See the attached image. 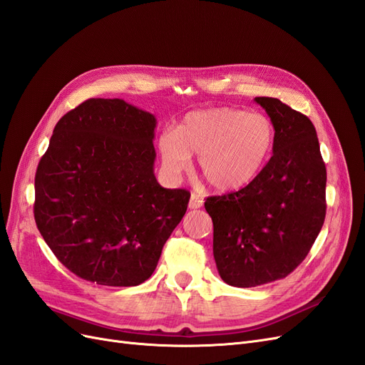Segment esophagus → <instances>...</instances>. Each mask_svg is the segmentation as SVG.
I'll return each instance as SVG.
<instances>
[{"label":"esophagus","mask_w":365,"mask_h":365,"mask_svg":"<svg viewBox=\"0 0 365 365\" xmlns=\"http://www.w3.org/2000/svg\"><path fill=\"white\" fill-rule=\"evenodd\" d=\"M202 200L197 195H195V193H192V196H190V201H189V208L190 210H196V208H201L202 207Z\"/></svg>","instance_id":"obj_1"}]
</instances>
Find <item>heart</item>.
I'll use <instances>...</instances> for the list:
<instances>
[{"instance_id":"heart-1","label":"heart","mask_w":365,"mask_h":365,"mask_svg":"<svg viewBox=\"0 0 365 365\" xmlns=\"http://www.w3.org/2000/svg\"><path fill=\"white\" fill-rule=\"evenodd\" d=\"M277 130L264 114L236 108H210L187 114L173 132L158 140L161 168L170 178L197 169L212 189L230 193L245 189L267 168Z\"/></svg>"}]
</instances>
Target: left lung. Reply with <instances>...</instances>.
Here are the masks:
<instances>
[{
    "label": "left lung",
    "instance_id": "obj_1",
    "mask_svg": "<svg viewBox=\"0 0 365 365\" xmlns=\"http://www.w3.org/2000/svg\"><path fill=\"white\" fill-rule=\"evenodd\" d=\"M277 130L267 168L237 192L210 196L213 256L225 283L252 288L284 279L324 224L326 165L312 121L274 97H256Z\"/></svg>",
    "mask_w": 365,
    "mask_h": 365
}]
</instances>
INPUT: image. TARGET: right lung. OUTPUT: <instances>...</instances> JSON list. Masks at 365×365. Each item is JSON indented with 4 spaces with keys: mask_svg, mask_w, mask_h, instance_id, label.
<instances>
[{
    "mask_svg": "<svg viewBox=\"0 0 365 365\" xmlns=\"http://www.w3.org/2000/svg\"><path fill=\"white\" fill-rule=\"evenodd\" d=\"M157 118L121 98H90L54 126L35 176V220L59 262L103 286L155 271L190 193L153 173Z\"/></svg>",
    "mask_w": 365,
    "mask_h": 365,
    "instance_id": "add662e5",
    "label": "right lung"
}]
</instances>
